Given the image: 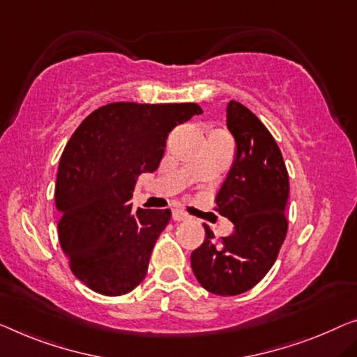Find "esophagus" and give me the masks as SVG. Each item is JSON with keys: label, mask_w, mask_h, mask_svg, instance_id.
Instances as JSON below:
<instances>
[{"label": "esophagus", "mask_w": 357, "mask_h": 357, "mask_svg": "<svg viewBox=\"0 0 357 357\" xmlns=\"http://www.w3.org/2000/svg\"><path fill=\"white\" fill-rule=\"evenodd\" d=\"M173 220L174 221H185L189 220L188 213H184L183 210H173Z\"/></svg>", "instance_id": "1"}]
</instances>
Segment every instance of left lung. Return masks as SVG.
Masks as SVG:
<instances>
[{"mask_svg":"<svg viewBox=\"0 0 357 357\" xmlns=\"http://www.w3.org/2000/svg\"><path fill=\"white\" fill-rule=\"evenodd\" d=\"M227 130L236 158L216 195L218 211L234 222L231 236L205 241L190 255L199 284L210 294H243L261 280L278 258L287 236L289 173L274 137L245 105L231 100Z\"/></svg>","mask_w":357,"mask_h":357,"instance_id":"1","label":"left lung"}]
</instances>
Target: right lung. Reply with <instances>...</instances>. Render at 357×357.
Returning a JSON list of instances; mask_svg holds the SVG:
<instances>
[{"instance_id":"obj_1","label":"right lung","mask_w":357,"mask_h":357,"mask_svg":"<svg viewBox=\"0 0 357 357\" xmlns=\"http://www.w3.org/2000/svg\"><path fill=\"white\" fill-rule=\"evenodd\" d=\"M197 104L114 102L82 121L63 149L56 181L59 242L73 274L105 296L144 280L169 210H132L142 173L160 165L168 132L200 115Z\"/></svg>"}]
</instances>
